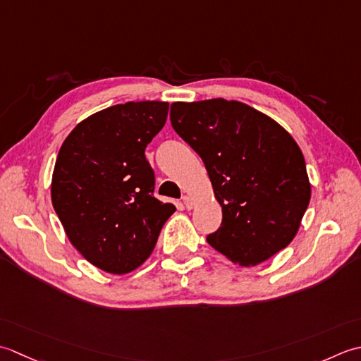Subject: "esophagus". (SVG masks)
Returning a JSON list of instances; mask_svg holds the SVG:
<instances>
[{"instance_id":"obj_1","label":"esophagus","mask_w":361,"mask_h":361,"mask_svg":"<svg viewBox=\"0 0 361 361\" xmlns=\"http://www.w3.org/2000/svg\"><path fill=\"white\" fill-rule=\"evenodd\" d=\"M182 202H183V205H185L187 210L193 209V201H191L190 196H183V197H182Z\"/></svg>"}]
</instances>
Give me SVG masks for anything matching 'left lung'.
<instances>
[{
    "label": "left lung",
    "instance_id": "8db88e82",
    "mask_svg": "<svg viewBox=\"0 0 361 361\" xmlns=\"http://www.w3.org/2000/svg\"><path fill=\"white\" fill-rule=\"evenodd\" d=\"M170 120L202 159L223 223L207 243L241 267L282 251L310 202L302 151L281 124L223 98L173 102Z\"/></svg>",
    "mask_w": 361,
    "mask_h": 361
}]
</instances>
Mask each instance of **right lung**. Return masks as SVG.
I'll use <instances>...</instances> for the list:
<instances>
[{
    "label": "right lung",
    "instance_id": "1",
    "mask_svg": "<svg viewBox=\"0 0 361 361\" xmlns=\"http://www.w3.org/2000/svg\"><path fill=\"white\" fill-rule=\"evenodd\" d=\"M168 102L107 107L80 121L61 146L51 200L71 245L110 274L137 269L176 207L154 196L145 149L165 126Z\"/></svg>",
    "mask_w": 361,
    "mask_h": 361
}]
</instances>
